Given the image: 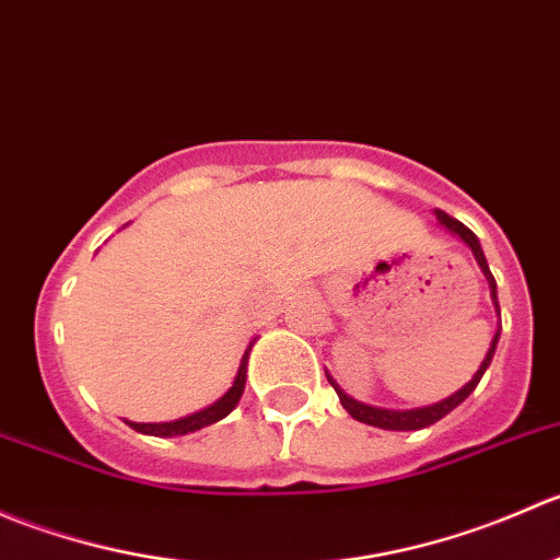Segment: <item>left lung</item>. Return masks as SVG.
Returning <instances> with one entry per match:
<instances>
[{"mask_svg": "<svg viewBox=\"0 0 560 560\" xmlns=\"http://www.w3.org/2000/svg\"><path fill=\"white\" fill-rule=\"evenodd\" d=\"M433 213H436V222L442 224V228L447 230V233L457 235V238H460L463 244L471 248V254H474V259H477L479 270H482L485 279H488L490 298H493L495 312H499V292H495V279H493V273H490L488 259H485L482 246H479V238L471 233V230L466 228V224L457 222V219L450 217V213L439 211V208ZM499 316H501V312H499ZM499 336H501V325L495 327V336H493V341H490V349H488V354H485L482 365H479L477 374H474L471 380L466 382V385H463L460 389H455V393L450 395V398H442V400H439V404H431V406H420V409H382V406L363 404V400H354L352 395L343 393V389L336 385V380H332V376L327 374V371H325V376H327V382H330V385H332V389H336V393H338V400H341L343 409H347L349 415H352L358 422H365V425L382 428V431H420V428H428V425H433V422L442 420V417H447L450 411L457 409V406H460L463 400H466L468 395L474 393V387L479 385L482 374H485V371H488L490 360H493L495 343H499Z\"/></svg>", "mask_w": 560, "mask_h": 560, "instance_id": "left-lung-1", "label": "left lung"}]
</instances>
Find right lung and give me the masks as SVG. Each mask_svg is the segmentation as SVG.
I'll list each match as a JSON object with an SVG mask.
<instances>
[{"mask_svg": "<svg viewBox=\"0 0 560 560\" xmlns=\"http://www.w3.org/2000/svg\"><path fill=\"white\" fill-rule=\"evenodd\" d=\"M257 341V338H254ZM254 341L248 343L244 358H241V365H238V374H235L233 380V387L228 389V393L222 395V398H217L213 404H208L206 409L200 411H191V415L186 417H178V420H171V422H129V428H135L138 433H145V436H160V439H173V436H186V433H195L200 431V428H208L213 425V422L224 420V417L230 415V411L238 406L241 395H244V387H246V369H248V352H252Z\"/></svg>", "mask_w": 560, "mask_h": 560, "instance_id": "add662e5", "label": "right lung"}]
</instances>
